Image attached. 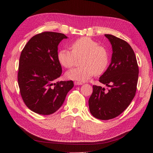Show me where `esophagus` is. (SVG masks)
<instances>
[{
    "label": "esophagus",
    "mask_w": 153,
    "mask_h": 153,
    "mask_svg": "<svg viewBox=\"0 0 153 153\" xmlns=\"http://www.w3.org/2000/svg\"><path fill=\"white\" fill-rule=\"evenodd\" d=\"M74 84H75V85H82L83 84H82V82H74Z\"/></svg>",
    "instance_id": "1"
}]
</instances>
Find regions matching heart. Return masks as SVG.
<instances>
[{
	"label": "heart",
	"instance_id": "obj_1",
	"mask_svg": "<svg viewBox=\"0 0 153 153\" xmlns=\"http://www.w3.org/2000/svg\"><path fill=\"white\" fill-rule=\"evenodd\" d=\"M71 51L62 49L58 53V60L65 68H72L77 58L83 56L81 61L83 66L68 71L65 76L69 79L85 82L94 74L104 73L109 64V55L106 49L99 46L94 40L89 37H81L71 45Z\"/></svg>",
	"mask_w": 153,
	"mask_h": 153
}]
</instances>
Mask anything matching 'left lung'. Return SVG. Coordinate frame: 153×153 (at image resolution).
Segmentation results:
<instances>
[{
  "mask_svg": "<svg viewBox=\"0 0 153 153\" xmlns=\"http://www.w3.org/2000/svg\"><path fill=\"white\" fill-rule=\"evenodd\" d=\"M105 36L112 46L111 64L99 82L109 89L93 85L89 99L91 113L98 119L107 120L119 116L133 100L137 91L139 69L137 58L130 45L112 35Z\"/></svg>",
  "mask_w": 153,
  "mask_h": 153,
  "instance_id": "left-lung-1",
  "label": "left lung"
}]
</instances>
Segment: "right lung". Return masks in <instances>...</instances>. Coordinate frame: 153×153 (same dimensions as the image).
Returning <instances> with one entry per match:
<instances>
[{
	"label": "right lung",
	"mask_w": 153,
	"mask_h": 153,
	"mask_svg": "<svg viewBox=\"0 0 153 153\" xmlns=\"http://www.w3.org/2000/svg\"><path fill=\"white\" fill-rule=\"evenodd\" d=\"M68 37L46 31L33 36L21 52L18 84L24 104L39 114L54 113L63 104L73 82L57 81L62 74L58 46Z\"/></svg>",
	"instance_id": "obj_1"
}]
</instances>
